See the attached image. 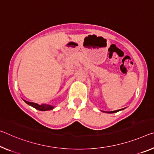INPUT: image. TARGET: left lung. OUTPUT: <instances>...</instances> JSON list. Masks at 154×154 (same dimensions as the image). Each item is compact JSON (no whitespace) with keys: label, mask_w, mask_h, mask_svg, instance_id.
<instances>
[{"label":"left lung","mask_w":154,"mask_h":154,"mask_svg":"<svg viewBox=\"0 0 154 154\" xmlns=\"http://www.w3.org/2000/svg\"><path fill=\"white\" fill-rule=\"evenodd\" d=\"M120 110H121V109H117V110H115V111H112V112H107V113H115V112H119V111H120Z\"/></svg>","instance_id":"left-lung-1"}]
</instances>
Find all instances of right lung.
<instances>
[{"instance_id": "add662e5", "label": "right lung", "mask_w": 154, "mask_h": 154, "mask_svg": "<svg viewBox=\"0 0 154 154\" xmlns=\"http://www.w3.org/2000/svg\"><path fill=\"white\" fill-rule=\"evenodd\" d=\"M25 101V103L29 104V106L33 107L35 109H38V110L40 111H46V110H49V109H52L53 108V107L52 106H50V105H46V104H42V105H38L37 103H33V102H29L26 101L25 100H24Z\"/></svg>"}]
</instances>
